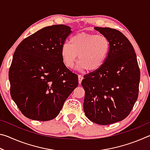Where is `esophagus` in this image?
Listing matches in <instances>:
<instances>
[{"label": "esophagus", "mask_w": 150, "mask_h": 150, "mask_svg": "<svg viewBox=\"0 0 150 150\" xmlns=\"http://www.w3.org/2000/svg\"><path fill=\"white\" fill-rule=\"evenodd\" d=\"M78 79H79V84H81V81H82L83 79V77L82 75H78Z\"/></svg>", "instance_id": "1"}]
</instances>
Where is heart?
Masks as SVG:
<instances>
[{
    "label": "heart",
    "instance_id": "b5f03b06",
    "mask_svg": "<svg viewBox=\"0 0 150 150\" xmlns=\"http://www.w3.org/2000/svg\"><path fill=\"white\" fill-rule=\"evenodd\" d=\"M110 44L103 35L77 33L71 38L69 44L62 47V58L64 65L72 69L79 55V69L95 71L102 67L108 57Z\"/></svg>",
    "mask_w": 150,
    "mask_h": 150
}]
</instances>
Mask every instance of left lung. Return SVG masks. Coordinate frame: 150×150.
I'll list each match as a JSON object with an SVG mask.
<instances>
[{"label": "left lung", "mask_w": 150, "mask_h": 150, "mask_svg": "<svg viewBox=\"0 0 150 150\" xmlns=\"http://www.w3.org/2000/svg\"><path fill=\"white\" fill-rule=\"evenodd\" d=\"M110 42L108 57L100 69L85 75L83 109L91 121L100 125L128 116L138 98L140 71L132 45L122 33L95 27Z\"/></svg>", "instance_id": "1"}]
</instances>
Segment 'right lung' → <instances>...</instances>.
<instances>
[{
  "instance_id": "add662e5",
  "label": "right lung",
  "mask_w": 150,
  "mask_h": 150,
  "mask_svg": "<svg viewBox=\"0 0 150 150\" xmlns=\"http://www.w3.org/2000/svg\"><path fill=\"white\" fill-rule=\"evenodd\" d=\"M71 32L63 24L45 27L15 50L8 73L11 95L26 117L40 121L55 118L78 86V76L66 67L61 54Z\"/></svg>"
}]
</instances>
